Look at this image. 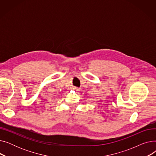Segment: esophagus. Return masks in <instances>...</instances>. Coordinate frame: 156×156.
<instances>
[{
    "instance_id": "34e87169",
    "label": "esophagus",
    "mask_w": 156,
    "mask_h": 156,
    "mask_svg": "<svg viewBox=\"0 0 156 156\" xmlns=\"http://www.w3.org/2000/svg\"><path fill=\"white\" fill-rule=\"evenodd\" d=\"M74 90H78V88H77V87H73L72 88Z\"/></svg>"
}]
</instances>
